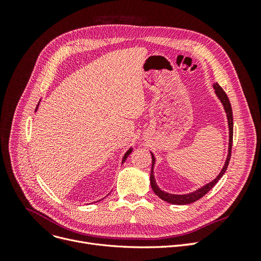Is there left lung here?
<instances>
[{"label": "left lung", "mask_w": 261, "mask_h": 261, "mask_svg": "<svg viewBox=\"0 0 261 261\" xmlns=\"http://www.w3.org/2000/svg\"><path fill=\"white\" fill-rule=\"evenodd\" d=\"M213 88H215L218 98L221 100V102H222V105L224 107V110H225V112H226V116H227V122H228V129H230V144H228V154H227L224 167H223L222 171L220 172V174L217 176L216 179H213L211 183H209L207 185H204L203 187L199 188L198 191H196V192L191 193V194H186V195H172V194H169V193L162 192L161 189L158 187L156 184H155V180H154V177H153L154 156L151 153V156H152V167H151V173H150V184H151L152 191L154 192V194L159 196L160 198L162 200H164V201L170 202V203H174V204H188V203H192L194 201H197L198 199H200L201 197H203L204 195H206L210 191V189H212V187L218 183L219 179L223 176V174H224L226 169H227L228 162H230V159H231L232 145H233V113H232V107H231L230 100H228L225 91L222 88H221V87L219 86V84L213 85Z\"/></svg>", "instance_id": "8db88e82"}]
</instances>
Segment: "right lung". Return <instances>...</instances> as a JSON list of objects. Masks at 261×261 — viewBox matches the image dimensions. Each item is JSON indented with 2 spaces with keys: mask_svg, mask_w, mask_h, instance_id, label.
<instances>
[{
  "mask_svg": "<svg viewBox=\"0 0 261 261\" xmlns=\"http://www.w3.org/2000/svg\"><path fill=\"white\" fill-rule=\"evenodd\" d=\"M37 107H38V106H37ZM130 152H132V148H130V149L128 150V151H127V152H126V153H125V155H124V158H123V162H124V161L126 160V158H127V156H128V155L130 154Z\"/></svg>",
  "mask_w": 261,
  "mask_h": 261,
  "instance_id": "add662e5",
  "label": "right lung"
}]
</instances>
